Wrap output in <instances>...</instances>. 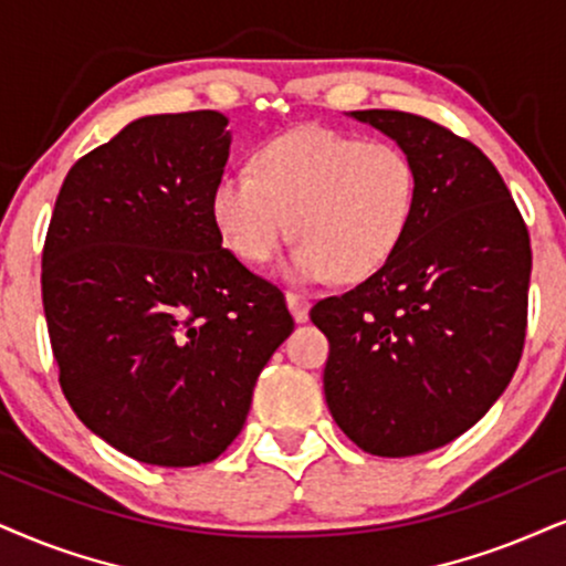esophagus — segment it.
Instances as JSON below:
<instances>
[{
    "label": "esophagus",
    "mask_w": 566,
    "mask_h": 566,
    "mask_svg": "<svg viewBox=\"0 0 566 566\" xmlns=\"http://www.w3.org/2000/svg\"><path fill=\"white\" fill-rule=\"evenodd\" d=\"M285 304H289L291 315H294L296 323H306L310 319V298L302 294H285Z\"/></svg>",
    "instance_id": "obj_1"
}]
</instances>
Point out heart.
<instances>
[{"instance_id": "heart-1", "label": "heart", "mask_w": 566, "mask_h": 566, "mask_svg": "<svg viewBox=\"0 0 566 566\" xmlns=\"http://www.w3.org/2000/svg\"><path fill=\"white\" fill-rule=\"evenodd\" d=\"M417 201V170L390 142H361L331 128H298L254 155V172L218 178L209 212L220 239L249 264L298 243L283 264L294 283L365 281L386 264L407 233Z\"/></svg>"}]
</instances>
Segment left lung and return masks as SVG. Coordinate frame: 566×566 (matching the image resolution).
I'll list each match as a JSON object with an SVG mask.
<instances>
[{
	"label": "left lung",
	"mask_w": 566,
	"mask_h": 566,
	"mask_svg": "<svg viewBox=\"0 0 566 566\" xmlns=\"http://www.w3.org/2000/svg\"><path fill=\"white\" fill-rule=\"evenodd\" d=\"M407 151L417 201L399 249L310 317L331 340L325 401L375 457H415L470 430L520 365L533 254L512 193L475 144L428 117L359 109Z\"/></svg>",
	"instance_id": "obj_1"
}]
</instances>
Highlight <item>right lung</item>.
<instances>
[{"label":"right lung","mask_w":566,"mask_h":566,"mask_svg":"<svg viewBox=\"0 0 566 566\" xmlns=\"http://www.w3.org/2000/svg\"><path fill=\"white\" fill-rule=\"evenodd\" d=\"M214 109L146 115L70 167L41 256L60 386L86 428L157 467L218 459L294 331L277 285L222 249Z\"/></svg>","instance_id":"add662e5"}]
</instances>
